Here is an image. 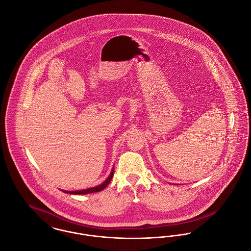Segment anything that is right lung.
I'll list each match as a JSON object with an SVG mask.
<instances>
[{"label": "right lung", "instance_id": "add662e5", "mask_svg": "<svg viewBox=\"0 0 251 251\" xmlns=\"http://www.w3.org/2000/svg\"><path fill=\"white\" fill-rule=\"evenodd\" d=\"M113 175H114V168L112 169V171H111V173H110V175H109L107 179H105L101 184H100V185H98L96 187L84 189V190H80V191H65V190H62V191L64 192V193H67V194H73V195H84V194H90V193L101 191L110 183L111 179L113 178Z\"/></svg>", "mask_w": 251, "mask_h": 251}]
</instances>
